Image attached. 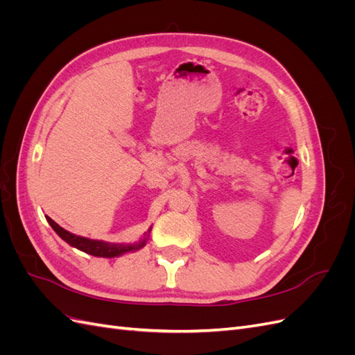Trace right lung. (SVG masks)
<instances>
[{"mask_svg":"<svg viewBox=\"0 0 355 355\" xmlns=\"http://www.w3.org/2000/svg\"><path fill=\"white\" fill-rule=\"evenodd\" d=\"M46 219L50 223V227L56 231L59 237L62 240H65L69 245L75 247V249H78L84 253H89L93 256H101V257H115V256H120L127 252H135V250L142 249L149 237V234H145V237L136 244H114V243H106V241L80 237V235H75V234L68 232L67 230H63L49 216H46Z\"/></svg>","mask_w":355,"mask_h":355,"instance_id":"right-lung-1","label":"right lung"}]
</instances>
